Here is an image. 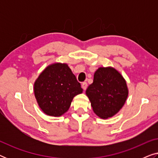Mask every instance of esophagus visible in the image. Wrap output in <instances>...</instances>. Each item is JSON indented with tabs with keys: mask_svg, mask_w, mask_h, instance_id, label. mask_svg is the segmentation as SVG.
Returning <instances> with one entry per match:
<instances>
[{
	"mask_svg": "<svg viewBox=\"0 0 158 158\" xmlns=\"http://www.w3.org/2000/svg\"><path fill=\"white\" fill-rule=\"evenodd\" d=\"M81 85H82V88H83V89L84 90H85L86 88H87V87H88V84H87V83H86V82H83V83H82Z\"/></svg>",
	"mask_w": 158,
	"mask_h": 158,
	"instance_id": "34e87169",
	"label": "esophagus"
}]
</instances>
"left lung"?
I'll use <instances>...</instances> for the list:
<instances>
[{
	"instance_id": "8db88e82",
	"label": "left lung",
	"mask_w": 158,
	"mask_h": 158,
	"mask_svg": "<svg viewBox=\"0 0 158 158\" xmlns=\"http://www.w3.org/2000/svg\"><path fill=\"white\" fill-rule=\"evenodd\" d=\"M93 111L98 117L109 118L124 106L129 95L126 80L113 67H100L94 82L85 91Z\"/></svg>"
}]
</instances>
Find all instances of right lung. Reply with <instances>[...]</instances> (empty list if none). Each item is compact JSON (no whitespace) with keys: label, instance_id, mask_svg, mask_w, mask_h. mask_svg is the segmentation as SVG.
I'll return each mask as SVG.
<instances>
[{"label":"right lung","instance_id":"1","mask_svg":"<svg viewBox=\"0 0 158 158\" xmlns=\"http://www.w3.org/2000/svg\"><path fill=\"white\" fill-rule=\"evenodd\" d=\"M34 92L39 106L45 114L59 117L65 114L73 99L83 93L68 64H49L36 79Z\"/></svg>","mask_w":158,"mask_h":158}]
</instances>
